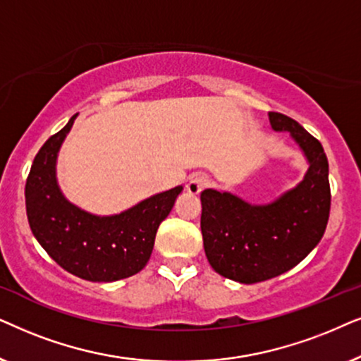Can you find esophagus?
<instances>
[{
  "label": "esophagus",
  "instance_id": "obj_1",
  "mask_svg": "<svg viewBox=\"0 0 361 361\" xmlns=\"http://www.w3.org/2000/svg\"><path fill=\"white\" fill-rule=\"evenodd\" d=\"M206 186H208V178L201 175V173H195V175L188 180L186 190H188L190 195H200Z\"/></svg>",
  "mask_w": 361,
  "mask_h": 361
}]
</instances>
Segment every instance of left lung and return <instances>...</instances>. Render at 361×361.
Listing matches in <instances>:
<instances>
[{
  "instance_id": "obj_1",
  "label": "left lung",
  "mask_w": 361,
  "mask_h": 361,
  "mask_svg": "<svg viewBox=\"0 0 361 361\" xmlns=\"http://www.w3.org/2000/svg\"><path fill=\"white\" fill-rule=\"evenodd\" d=\"M274 130L290 132L310 166L304 181L271 204L252 206L231 193H201L206 257L223 277L256 284L295 267L324 236L330 216L329 161L322 143L284 114L269 112Z\"/></svg>"
}]
</instances>
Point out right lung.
Segmentation results:
<instances>
[{"label":"right lung","instance_id":"1","mask_svg":"<svg viewBox=\"0 0 361 361\" xmlns=\"http://www.w3.org/2000/svg\"><path fill=\"white\" fill-rule=\"evenodd\" d=\"M75 115L35 157L24 188L27 221L35 238L64 271L92 282L120 281L147 266L158 226L183 188L176 186L104 218L71 204L57 186L56 158Z\"/></svg>","mask_w":361,"mask_h":361}]
</instances>
